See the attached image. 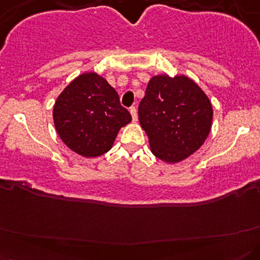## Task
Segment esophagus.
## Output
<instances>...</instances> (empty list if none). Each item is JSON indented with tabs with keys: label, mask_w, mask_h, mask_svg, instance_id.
I'll list each match as a JSON object with an SVG mask.
<instances>
[{
	"label": "esophagus",
	"mask_w": 260,
	"mask_h": 260,
	"mask_svg": "<svg viewBox=\"0 0 260 260\" xmlns=\"http://www.w3.org/2000/svg\"><path fill=\"white\" fill-rule=\"evenodd\" d=\"M129 112H131V115H132V120L136 122L137 120H138V113H137V109L134 106H132L129 109Z\"/></svg>",
	"instance_id": "1"
}]
</instances>
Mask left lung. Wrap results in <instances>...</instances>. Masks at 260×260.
I'll return each instance as SVG.
<instances>
[{
  "instance_id": "left-lung-1",
  "label": "left lung",
  "mask_w": 260,
  "mask_h": 260,
  "mask_svg": "<svg viewBox=\"0 0 260 260\" xmlns=\"http://www.w3.org/2000/svg\"><path fill=\"white\" fill-rule=\"evenodd\" d=\"M140 126L151 153L176 164L202 147L211 129L213 106L205 92L186 76H155L138 107Z\"/></svg>"
}]
</instances>
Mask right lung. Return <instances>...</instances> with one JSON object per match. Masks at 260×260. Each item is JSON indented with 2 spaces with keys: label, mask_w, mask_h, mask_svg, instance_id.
<instances>
[{
  "label": "right lung",
  "mask_w": 260,
  "mask_h": 260,
  "mask_svg": "<svg viewBox=\"0 0 260 260\" xmlns=\"http://www.w3.org/2000/svg\"><path fill=\"white\" fill-rule=\"evenodd\" d=\"M52 115L62 142L85 157L107 153L118 131L132 121L117 91L95 72L80 74L66 86Z\"/></svg>",
  "instance_id": "obj_1"
}]
</instances>
